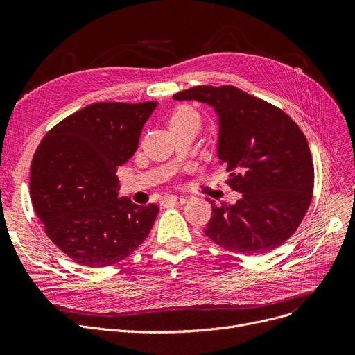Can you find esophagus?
I'll use <instances>...</instances> for the list:
<instances>
[{"instance_id": "obj_1", "label": "esophagus", "mask_w": 355, "mask_h": 355, "mask_svg": "<svg viewBox=\"0 0 355 355\" xmlns=\"http://www.w3.org/2000/svg\"><path fill=\"white\" fill-rule=\"evenodd\" d=\"M185 200L184 197H178V196H168V197H164V200H162V204H184Z\"/></svg>"}]
</instances>
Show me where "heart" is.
<instances>
[{"label": "heart", "instance_id": "1", "mask_svg": "<svg viewBox=\"0 0 355 355\" xmlns=\"http://www.w3.org/2000/svg\"><path fill=\"white\" fill-rule=\"evenodd\" d=\"M185 123H197L200 125V116L197 112L187 106V105H181L178 106L174 114L171 115V119H170V126L174 128V126H178V125H185Z\"/></svg>", "mask_w": 355, "mask_h": 355}]
</instances>
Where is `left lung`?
<instances>
[{"label": "left lung", "mask_w": 355, "mask_h": 355, "mask_svg": "<svg viewBox=\"0 0 355 355\" xmlns=\"http://www.w3.org/2000/svg\"><path fill=\"white\" fill-rule=\"evenodd\" d=\"M174 99L214 107L218 158L230 171L226 182L241 196L234 206L209 200L213 211L204 234L246 256L284 245L300 227L313 193V162L301 128L282 109L230 85L194 86Z\"/></svg>", "instance_id": "left-lung-1"}]
</instances>
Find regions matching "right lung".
I'll return each mask as SVG.
<instances>
[{"instance_id": "1", "label": "right lung", "mask_w": 355, "mask_h": 355, "mask_svg": "<svg viewBox=\"0 0 355 355\" xmlns=\"http://www.w3.org/2000/svg\"><path fill=\"white\" fill-rule=\"evenodd\" d=\"M157 102L92 103L53 126L30 171L34 211L47 237L76 263L115 265L151 232L157 204L118 198V166L138 149Z\"/></svg>"}]
</instances>
